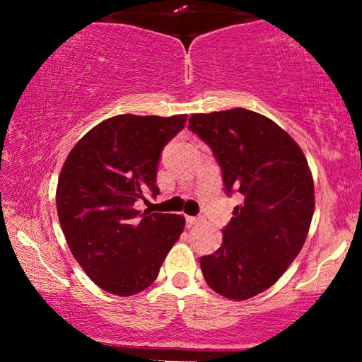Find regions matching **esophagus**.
<instances>
[{
    "label": "esophagus",
    "instance_id": "1",
    "mask_svg": "<svg viewBox=\"0 0 362 362\" xmlns=\"http://www.w3.org/2000/svg\"><path fill=\"white\" fill-rule=\"evenodd\" d=\"M185 222H187V225H188V226H193V225H196V223H199V222H201V218H199V217L187 216V217H185Z\"/></svg>",
    "mask_w": 362,
    "mask_h": 362
}]
</instances>
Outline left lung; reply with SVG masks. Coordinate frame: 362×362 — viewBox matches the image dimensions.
<instances>
[{
  "label": "left lung",
  "mask_w": 362,
  "mask_h": 362,
  "mask_svg": "<svg viewBox=\"0 0 362 362\" xmlns=\"http://www.w3.org/2000/svg\"><path fill=\"white\" fill-rule=\"evenodd\" d=\"M189 131L211 146L225 193H241L223 241L201 257L206 283L230 300L272 287L298 255L315 212V187L303 151L255 112L231 108L193 115Z\"/></svg>",
  "instance_id": "left-lung-1"
}]
</instances>
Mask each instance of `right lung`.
Returning <instances> with one entry per match:
<instances>
[{
    "instance_id": "obj_1",
    "label": "right lung",
    "mask_w": 362,
    "mask_h": 362,
    "mask_svg": "<svg viewBox=\"0 0 362 362\" xmlns=\"http://www.w3.org/2000/svg\"><path fill=\"white\" fill-rule=\"evenodd\" d=\"M187 115H118L73 146L60 170L57 214L71 254L86 274L115 296L127 297L156 279L185 218L134 209L150 192L166 144Z\"/></svg>"
}]
</instances>
